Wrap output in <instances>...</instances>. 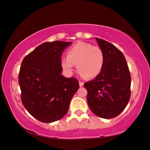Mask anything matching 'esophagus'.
<instances>
[{
  "mask_svg": "<svg viewBox=\"0 0 150 150\" xmlns=\"http://www.w3.org/2000/svg\"><path fill=\"white\" fill-rule=\"evenodd\" d=\"M83 85H84V83H83V82H81V81L79 82V85H80V87H83Z\"/></svg>",
  "mask_w": 150,
  "mask_h": 150,
  "instance_id": "34e87169",
  "label": "esophagus"
}]
</instances>
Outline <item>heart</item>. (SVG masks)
I'll return each mask as SVG.
<instances>
[{
    "mask_svg": "<svg viewBox=\"0 0 150 150\" xmlns=\"http://www.w3.org/2000/svg\"><path fill=\"white\" fill-rule=\"evenodd\" d=\"M61 66L71 73L76 65L80 74L88 79L97 77L103 69L104 54L100 47L89 43L79 42L67 50V57L61 59Z\"/></svg>",
    "mask_w": 150,
    "mask_h": 150,
    "instance_id": "1",
    "label": "heart"
}]
</instances>
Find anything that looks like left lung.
Segmentation results:
<instances>
[{
    "mask_svg": "<svg viewBox=\"0 0 150 150\" xmlns=\"http://www.w3.org/2000/svg\"><path fill=\"white\" fill-rule=\"evenodd\" d=\"M104 54L103 69L92 81L84 84L87 103L96 115L111 119L119 115L130 98L131 78L124 55L114 45L96 38Z\"/></svg>",
    "mask_w": 150,
    "mask_h": 150,
    "instance_id": "left-lung-1",
    "label": "left lung"
}]
</instances>
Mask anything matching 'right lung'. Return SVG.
I'll return each mask as SVG.
<instances>
[{"label":"right lung","mask_w":150,"mask_h":150,"mask_svg":"<svg viewBox=\"0 0 150 150\" xmlns=\"http://www.w3.org/2000/svg\"><path fill=\"white\" fill-rule=\"evenodd\" d=\"M71 44L62 41L44 43L22 62L18 77L22 102L42 122L51 123L63 117L79 88L76 79L61 75V55Z\"/></svg>","instance_id":"right-lung-1"}]
</instances>
